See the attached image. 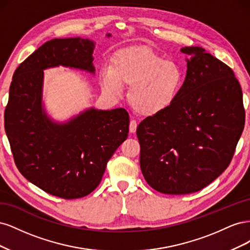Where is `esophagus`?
I'll list each match as a JSON object with an SVG mask.
<instances>
[{
	"instance_id": "obj_1",
	"label": "esophagus",
	"mask_w": 250,
	"mask_h": 250,
	"mask_svg": "<svg viewBox=\"0 0 250 250\" xmlns=\"http://www.w3.org/2000/svg\"><path fill=\"white\" fill-rule=\"evenodd\" d=\"M137 127H138L137 121H135V120H131L130 123H129V131H130L131 133H134L135 131H137Z\"/></svg>"
}]
</instances>
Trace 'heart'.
I'll return each instance as SVG.
<instances>
[{
  "label": "heart",
  "mask_w": 250,
  "mask_h": 250,
  "mask_svg": "<svg viewBox=\"0 0 250 250\" xmlns=\"http://www.w3.org/2000/svg\"><path fill=\"white\" fill-rule=\"evenodd\" d=\"M101 86L120 96L123 83L130 85L128 98L131 106L145 116H153L175 103L184 85V72L174 60L145 47H131L118 51L111 66L100 72Z\"/></svg>",
  "instance_id": "obj_1"
}]
</instances>
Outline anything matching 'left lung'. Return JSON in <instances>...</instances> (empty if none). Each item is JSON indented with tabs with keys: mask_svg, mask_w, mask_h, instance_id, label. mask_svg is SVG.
Returning a JSON list of instances; mask_svg holds the SVG:
<instances>
[{
	"mask_svg": "<svg viewBox=\"0 0 250 250\" xmlns=\"http://www.w3.org/2000/svg\"><path fill=\"white\" fill-rule=\"evenodd\" d=\"M180 51L188 70L177 100L137 129L144 177L172 195L200 191L222 174L245 123L243 95L230 67L201 47Z\"/></svg>",
	"mask_w": 250,
	"mask_h": 250,
	"instance_id": "8db88e82",
	"label": "left lung"
}]
</instances>
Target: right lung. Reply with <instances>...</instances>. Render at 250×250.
<instances>
[{
	"instance_id": "obj_1",
	"label": "right lung",
	"mask_w": 250,
	"mask_h": 250,
	"mask_svg": "<svg viewBox=\"0 0 250 250\" xmlns=\"http://www.w3.org/2000/svg\"><path fill=\"white\" fill-rule=\"evenodd\" d=\"M94 49V41L81 37L44 42L14 72L5 109V131L19 171L63 199L92 193L128 137L129 116L124 108L90 107L65 122L53 120L44 108L43 71L62 65L95 74Z\"/></svg>"
}]
</instances>
